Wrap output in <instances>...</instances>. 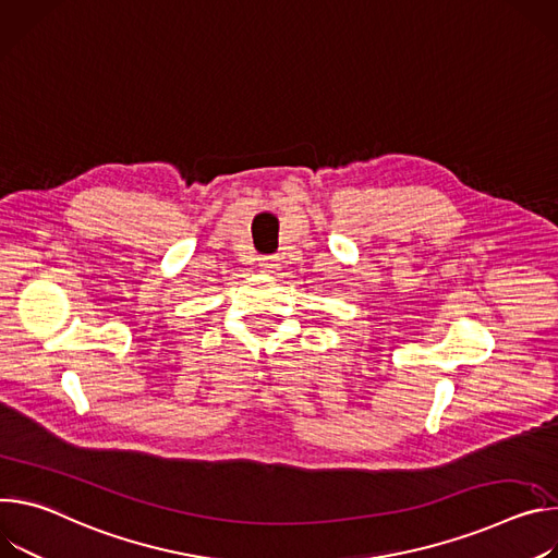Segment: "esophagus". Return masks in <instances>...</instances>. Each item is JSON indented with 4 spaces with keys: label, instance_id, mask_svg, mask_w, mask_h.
I'll return each instance as SVG.
<instances>
[{
    "label": "esophagus",
    "instance_id": "obj_1",
    "mask_svg": "<svg viewBox=\"0 0 558 558\" xmlns=\"http://www.w3.org/2000/svg\"><path fill=\"white\" fill-rule=\"evenodd\" d=\"M259 268L264 272H275L279 268V259L277 257H259Z\"/></svg>",
    "mask_w": 558,
    "mask_h": 558
}]
</instances>
